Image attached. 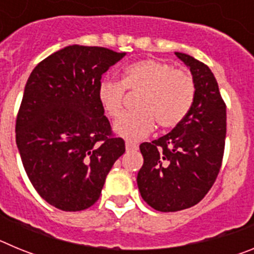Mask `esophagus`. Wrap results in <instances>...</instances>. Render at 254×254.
Masks as SVG:
<instances>
[{
	"instance_id": "34e87169",
	"label": "esophagus",
	"mask_w": 254,
	"mask_h": 254,
	"mask_svg": "<svg viewBox=\"0 0 254 254\" xmlns=\"http://www.w3.org/2000/svg\"><path fill=\"white\" fill-rule=\"evenodd\" d=\"M137 147H138L137 143L126 142V149H127V150H134V149H137Z\"/></svg>"
}]
</instances>
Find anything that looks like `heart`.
I'll list each match as a JSON object with an SVG mask.
<instances>
[{
  "instance_id": "obj_1",
  "label": "heart",
  "mask_w": 254,
  "mask_h": 254,
  "mask_svg": "<svg viewBox=\"0 0 254 254\" xmlns=\"http://www.w3.org/2000/svg\"><path fill=\"white\" fill-rule=\"evenodd\" d=\"M140 90L137 111L125 113L114 123V132L129 141L145 137L155 120L163 128H172L185 120L194 100V84L188 73L159 60H143L125 68L122 81L104 78L98 86V100L112 118L123 109L125 93Z\"/></svg>"
}]
</instances>
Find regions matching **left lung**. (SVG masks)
<instances>
[{
	"label": "left lung",
	"mask_w": 254,
	"mask_h": 254,
	"mask_svg": "<svg viewBox=\"0 0 254 254\" xmlns=\"http://www.w3.org/2000/svg\"><path fill=\"white\" fill-rule=\"evenodd\" d=\"M176 56L190 68L194 100L172 132L140 145L143 165L137 174L141 197L161 212L192 207L216 181L226 134V105L214 73L186 53Z\"/></svg>",
	"instance_id": "8db88e82"
}]
</instances>
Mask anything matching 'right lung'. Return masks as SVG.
<instances>
[{
	"mask_svg": "<svg viewBox=\"0 0 254 254\" xmlns=\"http://www.w3.org/2000/svg\"><path fill=\"white\" fill-rule=\"evenodd\" d=\"M126 56L64 47L33 69L16 118V145L31 185L49 205L81 211L99 199L126 147L98 100L102 75Z\"/></svg>",
	"mask_w": 254,
	"mask_h": 254,
	"instance_id": "add662e5",
	"label": "right lung"
}]
</instances>
